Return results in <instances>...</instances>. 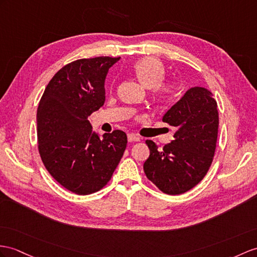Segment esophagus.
<instances>
[{"mask_svg": "<svg viewBox=\"0 0 257 257\" xmlns=\"http://www.w3.org/2000/svg\"><path fill=\"white\" fill-rule=\"evenodd\" d=\"M127 140H128V142H140L142 139L139 135H136L134 133H130V134H127Z\"/></svg>", "mask_w": 257, "mask_h": 257, "instance_id": "1", "label": "esophagus"}]
</instances>
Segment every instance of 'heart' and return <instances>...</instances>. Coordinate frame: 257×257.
<instances>
[{
  "label": "heart",
  "instance_id": "heart-1",
  "mask_svg": "<svg viewBox=\"0 0 257 257\" xmlns=\"http://www.w3.org/2000/svg\"><path fill=\"white\" fill-rule=\"evenodd\" d=\"M133 71L144 84L153 87L154 97L157 101L162 103L171 101L174 96V86L164 80L166 68L161 61L152 56L141 59L134 63Z\"/></svg>",
  "mask_w": 257,
  "mask_h": 257
}]
</instances>
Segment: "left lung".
<instances>
[{
	"label": "left lung",
	"instance_id": "obj_1",
	"mask_svg": "<svg viewBox=\"0 0 257 257\" xmlns=\"http://www.w3.org/2000/svg\"><path fill=\"white\" fill-rule=\"evenodd\" d=\"M177 127L173 141L161 150L146 141L150 150L144 164L149 181L169 195L193 189L207 174L217 145L219 115L210 90L193 87L162 117Z\"/></svg>",
	"mask_w": 257,
	"mask_h": 257
}]
</instances>
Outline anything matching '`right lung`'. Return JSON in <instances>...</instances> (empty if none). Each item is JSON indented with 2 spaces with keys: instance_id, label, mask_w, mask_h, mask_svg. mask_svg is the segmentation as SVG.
Returning <instances> with one entry per match:
<instances>
[{
  "instance_id": "right-lung-1",
  "label": "right lung",
  "mask_w": 257,
  "mask_h": 257,
  "mask_svg": "<svg viewBox=\"0 0 257 257\" xmlns=\"http://www.w3.org/2000/svg\"><path fill=\"white\" fill-rule=\"evenodd\" d=\"M118 60L97 56L66 64L49 81L37 110L43 165L56 182L77 195H89L107 185L126 148L123 131L100 139L88 121L104 103V79Z\"/></svg>"
}]
</instances>
